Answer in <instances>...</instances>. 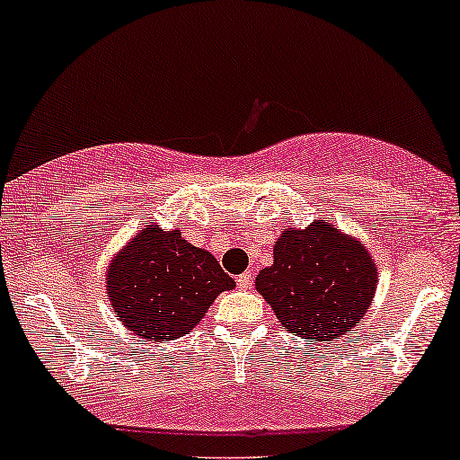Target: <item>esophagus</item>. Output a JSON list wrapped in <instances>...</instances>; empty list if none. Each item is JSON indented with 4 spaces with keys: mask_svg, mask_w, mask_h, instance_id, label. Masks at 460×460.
I'll list each match as a JSON object with an SVG mask.
<instances>
[{
    "mask_svg": "<svg viewBox=\"0 0 460 460\" xmlns=\"http://www.w3.org/2000/svg\"><path fill=\"white\" fill-rule=\"evenodd\" d=\"M252 280H254V276H252L250 271H243V274L236 276V288H239V289H250Z\"/></svg>",
    "mask_w": 460,
    "mask_h": 460,
    "instance_id": "34e87169",
    "label": "esophagus"
}]
</instances>
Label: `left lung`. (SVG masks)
Returning <instances> with one entry per match:
<instances>
[{
	"label": "left lung",
	"mask_w": 460,
	"mask_h": 460,
	"mask_svg": "<svg viewBox=\"0 0 460 460\" xmlns=\"http://www.w3.org/2000/svg\"><path fill=\"white\" fill-rule=\"evenodd\" d=\"M377 289V268L362 241L320 217L309 228H285L274 263L256 276V291L283 324L305 342H333L367 314Z\"/></svg>",
	"instance_id": "8db88e82"
}]
</instances>
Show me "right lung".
<instances>
[{"instance_id": "obj_1", "label": "right lung", "mask_w": 460, "mask_h": 460, "mask_svg": "<svg viewBox=\"0 0 460 460\" xmlns=\"http://www.w3.org/2000/svg\"><path fill=\"white\" fill-rule=\"evenodd\" d=\"M234 280L210 252L195 248L180 230L145 226L111 259L107 294L116 318L140 342H169L195 327Z\"/></svg>"}]
</instances>
